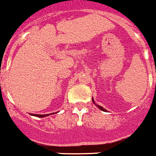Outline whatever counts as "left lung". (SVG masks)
Returning a JSON list of instances; mask_svg holds the SVG:
<instances>
[{
  "mask_svg": "<svg viewBox=\"0 0 156 156\" xmlns=\"http://www.w3.org/2000/svg\"><path fill=\"white\" fill-rule=\"evenodd\" d=\"M92 101H93V103H94V104L96 105V106H97V107H98V108H99V109H100V110H101V111L107 112V110H106V109H104V108H102V107H101V106H99V105L96 104V102H95V101H94V99H93V98H92Z\"/></svg>",
  "mask_w": 156,
  "mask_h": 156,
  "instance_id": "left-lung-1",
  "label": "left lung"
}]
</instances>
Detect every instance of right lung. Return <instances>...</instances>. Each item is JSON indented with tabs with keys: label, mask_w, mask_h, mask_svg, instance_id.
<instances>
[{
	"label": "right lung",
	"mask_w": 156,
	"mask_h": 156,
	"mask_svg": "<svg viewBox=\"0 0 156 156\" xmlns=\"http://www.w3.org/2000/svg\"><path fill=\"white\" fill-rule=\"evenodd\" d=\"M53 114H54V113H53ZM31 115H34L35 116V117H37V118H44V117H47V116H48L49 114H44V115H41V114H32V113H31Z\"/></svg>",
	"instance_id": "add662e5"
}]
</instances>
